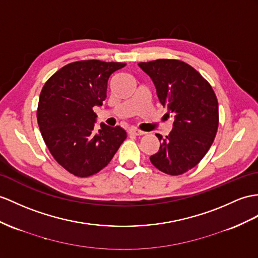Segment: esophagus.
Here are the masks:
<instances>
[{"mask_svg": "<svg viewBox=\"0 0 258 258\" xmlns=\"http://www.w3.org/2000/svg\"><path fill=\"white\" fill-rule=\"evenodd\" d=\"M128 134L129 135H134V136H142L144 133L141 130H138L137 128H130L128 130Z\"/></svg>", "mask_w": 258, "mask_h": 258, "instance_id": "esophagus-1", "label": "esophagus"}]
</instances>
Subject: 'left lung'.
Returning <instances> with one entry per match:
<instances>
[{
  "label": "left lung",
  "instance_id": "8db88e82",
  "mask_svg": "<svg viewBox=\"0 0 258 258\" xmlns=\"http://www.w3.org/2000/svg\"><path fill=\"white\" fill-rule=\"evenodd\" d=\"M153 81L160 103L174 117L173 129L163 138L158 153L150 156L161 172L180 175L203 160L215 140L219 125L218 99L208 81L183 61L159 59L140 62Z\"/></svg>",
  "mask_w": 258,
  "mask_h": 258
}]
</instances>
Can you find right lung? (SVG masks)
Here are the masks:
<instances>
[{
	"instance_id": "add662e5",
	"label": "right lung",
	"mask_w": 258,
	"mask_h": 258,
	"mask_svg": "<svg viewBox=\"0 0 258 258\" xmlns=\"http://www.w3.org/2000/svg\"><path fill=\"white\" fill-rule=\"evenodd\" d=\"M125 63L83 60L61 68L43 85L37 109L42 139L69 173L89 177L111 161L127 133L100 123L94 131V106H102L112 73Z\"/></svg>"
}]
</instances>
